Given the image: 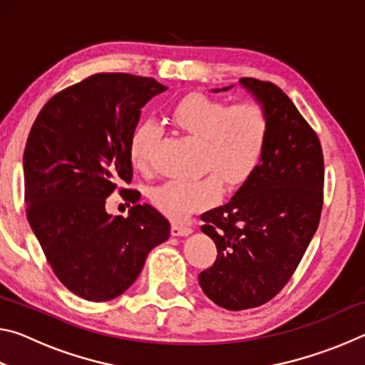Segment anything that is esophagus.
Returning <instances> with one entry per match:
<instances>
[{
    "mask_svg": "<svg viewBox=\"0 0 365 365\" xmlns=\"http://www.w3.org/2000/svg\"><path fill=\"white\" fill-rule=\"evenodd\" d=\"M191 228L187 227V225H178V224H172V228H170V233L174 235V237H187V235H190Z\"/></svg>",
    "mask_w": 365,
    "mask_h": 365,
    "instance_id": "34e87169",
    "label": "esophagus"
}]
</instances>
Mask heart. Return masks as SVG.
<instances>
[{
  "mask_svg": "<svg viewBox=\"0 0 365 365\" xmlns=\"http://www.w3.org/2000/svg\"><path fill=\"white\" fill-rule=\"evenodd\" d=\"M172 122L190 137L201 140V169L214 172L228 188L240 187L252 175L269 137V122L261 106L255 103L228 106L200 93H191L175 104ZM159 140L156 122H141L133 130L130 160L140 172L151 170ZM217 178L165 182L151 191L153 206L175 222L188 219L220 196L222 185Z\"/></svg>",
  "mask_w": 365,
  "mask_h": 365,
  "instance_id": "obj_1",
  "label": "heart"
}]
</instances>
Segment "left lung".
<instances>
[{"instance_id":"8db88e82","label":"left lung","mask_w":365,"mask_h":365,"mask_svg":"<svg viewBox=\"0 0 365 365\" xmlns=\"http://www.w3.org/2000/svg\"><path fill=\"white\" fill-rule=\"evenodd\" d=\"M240 85L265 113L269 137L256 170L232 200L201 215L217 259L197 275L207 298L228 311L261 306L287 285L317 230L324 202L316 132L277 85L256 78Z\"/></svg>"}]
</instances>
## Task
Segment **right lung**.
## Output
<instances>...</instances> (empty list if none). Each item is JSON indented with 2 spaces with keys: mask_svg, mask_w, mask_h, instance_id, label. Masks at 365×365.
I'll return each instance as SVG.
<instances>
[{
  "mask_svg": "<svg viewBox=\"0 0 365 365\" xmlns=\"http://www.w3.org/2000/svg\"><path fill=\"white\" fill-rule=\"evenodd\" d=\"M168 86L130 73H96L53 96L24 151L27 220L61 283L86 301H109L137 280L170 224L140 193L128 217L106 212V197L133 177L130 138L141 108Z\"/></svg>",
  "mask_w": 365,
  "mask_h": 365,
  "instance_id": "right-lung-1",
  "label": "right lung"
}]
</instances>
